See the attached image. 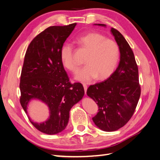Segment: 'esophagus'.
Wrapping results in <instances>:
<instances>
[{
  "label": "esophagus",
  "instance_id": "1",
  "mask_svg": "<svg viewBox=\"0 0 160 160\" xmlns=\"http://www.w3.org/2000/svg\"><path fill=\"white\" fill-rule=\"evenodd\" d=\"M83 88H84V90H85V93H86L87 89H88V85H87V84H85V83H83Z\"/></svg>",
  "mask_w": 160,
  "mask_h": 160
}]
</instances>
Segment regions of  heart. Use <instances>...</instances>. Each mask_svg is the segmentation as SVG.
<instances>
[{"instance_id": "heart-1", "label": "heart", "mask_w": 160, "mask_h": 160, "mask_svg": "<svg viewBox=\"0 0 160 160\" xmlns=\"http://www.w3.org/2000/svg\"><path fill=\"white\" fill-rule=\"evenodd\" d=\"M75 42L88 51L84 59L86 64L77 72L75 79L89 81L95 77L99 79L105 78L112 73L119 57V48L115 41L101 33L91 32L76 37ZM73 51L72 44L64 43L60 50V59L65 68L75 72L78 64L74 59Z\"/></svg>"}]
</instances>
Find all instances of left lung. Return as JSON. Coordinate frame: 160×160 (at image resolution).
<instances>
[{"mask_svg":"<svg viewBox=\"0 0 160 160\" xmlns=\"http://www.w3.org/2000/svg\"><path fill=\"white\" fill-rule=\"evenodd\" d=\"M105 27L104 24H95ZM111 34L119 48L118 67L108 79L91 85L87 94L99 107L93 121L105 132H113L126 124L137 107L141 94L138 67L132 49L123 36L114 28Z\"/></svg>","mask_w":160,"mask_h":160,"instance_id":"left-lung-1","label":"left lung"}]
</instances>
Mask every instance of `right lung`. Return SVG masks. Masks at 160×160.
<instances>
[{
    "label": "right lung",
    "instance_id": "1",
    "mask_svg": "<svg viewBox=\"0 0 160 160\" xmlns=\"http://www.w3.org/2000/svg\"><path fill=\"white\" fill-rule=\"evenodd\" d=\"M77 23L49 27L33 38L28 45L21 71L20 102L25 113L31 101L45 103L49 117L42 123H31L40 132L57 134L68 124L69 111L83 98L80 83L71 84L60 59V50Z\"/></svg>",
    "mask_w": 160,
    "mask_h": 160
}]
</instances>
